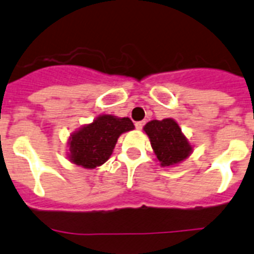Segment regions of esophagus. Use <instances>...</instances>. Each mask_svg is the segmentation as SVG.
<instances>
[{
	"mask_svg": "<svg viewBox=\"0 0 254 254\" xmlns=\"http://www.w3.org/2000/svg\"><path fill=\"white\" fill-rule=\"evenodd\" d=\"M136 128L137 129H142L143 128V126H145V122L143 121H141V122H136Z\"/></svg>",
	"mask_w": 254,
	"mask_h": 254,
	"instance_id": "obj_1",
	"label": "esophagus"
}]
</instances>
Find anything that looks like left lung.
Wrapping results in <instances>:
<instances>
[{"label":"left lung","instance_id":"1","mask_svg":"<svg viewBox=\"0 0 254 254\" xmlns=\"http://www.w3.org/2000/svg\"><path fill=\"white\" fill-rule=\"evenodd\" d=\"M143 131L149 136L152 150L161 167L177 165L192 152V145L188 142L178 123L172 118L150 121L145 125Z\"/></svg>","mask_w":254,"mask_h":254}]
</instances>
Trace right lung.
<instances>
[{"label": "right lung", "instance_id": "obj_1", "mask_svg": "<svg viewBox=\"0 0 254 254\" xmlns=\"http://www.w3.org/2000/svg\"><path fill=\"white\" fill-rule=\"evenodd\" d=\"M133 128V123L127 117L102 114L69 136V161L86 169L100 167L111 158L121 134Z\"/></svg>", "mask_w": 254, "mask_h": 254}]
</instances>
